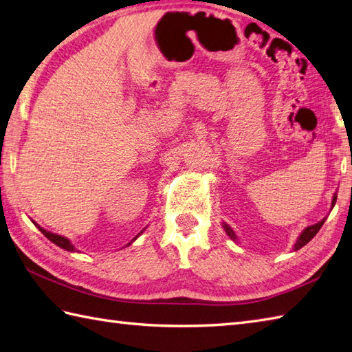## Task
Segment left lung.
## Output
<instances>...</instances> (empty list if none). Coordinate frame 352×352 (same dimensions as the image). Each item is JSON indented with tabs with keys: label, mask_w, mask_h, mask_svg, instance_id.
Wrapping results in <instances>:
<instances>
[{
	"label": "left lung",
	"mask_w": 352,
	"mask_h": 352,
	"mask_svg": "<svg viewBox=\"0 0 352 352\" xmlns=\"http://www.w3.org/2000/svg\"><path fill=\"white\" fill-rule=\"evenodd\" d=\"M336 199H338V193H334L333 201H331V208H333V207H334V204H336ZM325 219H327V218H324L322 221H319L318 223H315V226H309L307 228H304V231H302V233L300 234V237H298V241H296V243H295V246H294V250H295V251H298V250H301L304 245H307V243L311 241V239L318 234V231L320 230V227L324 226ZM222 226H223V230H226V233L228 234V237L231 239V241L237 242L239 239H237L236 233L233 231V228H231L230 226H227L226 222H223Z\"/></svg>",
	"instance_id": "obj_1"
}]
</instances>
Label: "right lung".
I'll list each match as a JSON object with an SVG mask.
<instances>
[{
  "instance_id": "add662e5",
  "label": "right lung",
  "mask_w": 352,
  "mask_h": 352,
  "mask_svg": "<svg viewBox=\"0 0 352 352\" xmlns=\"http://www.w3.org/2000/svg\"><path fill=\"white\" fill-rule=\"evenodd\" d=\"M37 228H39L41 230V233L45 236V237H47L48 239V241H51L52 243H56L57 246H60V248H63V250H66V251H69V252H74V251H77L76 250V246H74L72 243H71V241H69V239H66V237H63V236H60V234H56V233H51V231H47V230H43L42 227H39V226H37ZM142 233H144V230H142L140 231V233L136 236V237H134L133 239V241H136V239L142 234ZM130 245V243H129Z\"/></svg>"
}]
</instances>
